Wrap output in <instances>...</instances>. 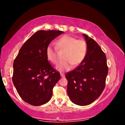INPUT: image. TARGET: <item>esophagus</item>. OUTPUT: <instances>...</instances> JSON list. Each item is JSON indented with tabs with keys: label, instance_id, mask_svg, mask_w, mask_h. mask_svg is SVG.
Wrapping results in <instances>:
<instances>
[{
	"label": "esophagus",
	"instance_id": "34e87169",
	"mask_svg": "<svg viewBox=\"0 0 125 125\" xmlns=\"http://www.w3.org/2000/svg\"><path fill=\"white\" fill-rule=\"evenodd\" d=\"M61 77H63V78L65 77V75H64V74H63V73H61Z\"/></svg>",
	"mask_w": 125,
	"mask_h": 125
}]
</instances>
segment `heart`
<instances>
[{
    "mask_svg": "<svg viewBox=\"0 0 125 125\" xmlns=\"http://www.w3.org/2000/svg\"><path fill=\"white\" fill-rule=\"evenodd\" d=\"M56 46L58 50L65 51L63 58L64 61L59 62L56 69L60 72L71 70L73 65H80L85 58L88 52V45L83 40L69 35H64L56 41ZM57 48L53 44L50 43L46 48V56L51 62L56 64L58 60Z\"/></svg>",
    "mask_w": 125,
    "mask_h": 125,
    "instance_id": "b5f03b06",
    "label": "heart"
}]
</instances>
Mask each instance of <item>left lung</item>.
<instances>
[{"label":"left lung","instance_id":"obj_1","mask_svg":"<svg viewBox=\"0 0 125 125\" xmlns=\"http://www.w3.org/2000/svg\"><path fill=\"white\" fill-rule=\"evenodd\" d=\"M88 45V52L83 62L67 73V93L75 104L85 106L98 99L105 86L108 73L106 57L92 38L83 34Z\"/></svg>","mask_w":125,"mask_h":125}]
</instances>
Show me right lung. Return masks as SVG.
I'll return each instance as SVG.
<instances>
[{
	"mask_svg": "<svg viewBox=\"0 0 125 125\" xmlns=\"http://www.w3.org/2000/svg\"><path fill=\"white\" fill-rule=\"evenodd\" d=\"M63 32L37 31L25 42L14 61L12 82L20 96L29 104L40 106L51 98L61 75L47 60L46 48Z\"/></svg>",
	"mask_w": 125,
	"mask_h": 125,
	"instance_id": "add662e5",
	"label": "right lung"
}]
</instances>
